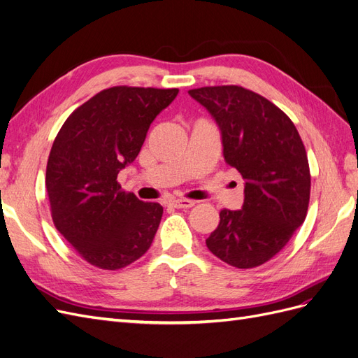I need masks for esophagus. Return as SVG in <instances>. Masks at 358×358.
Masks as SVG:
<instances>
[{
    "label": "esophagus",
    "mask_w": 358,
    "mask_h": 358,
    "mask_svg": "<svg viewBox=\"0 0 358 358\" xmlns=\"http://www.w3.org/2000/svg\"><path fill=\"white\" fill-rule=\"evenodd\" d=\"M194 204H196V201L188 200V199H176V200H171L169 203V206H171V208H175V209H189Z\"/></svg>",
    "instance_id": "esophagus-1"
}]
</instances>
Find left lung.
Segmentation results:
<instances>
[{"label": "left lung", "mask_w": 358, "mask_h": 358, "mask_svg": "<svg viewBox=\"0 0 358 358\" xmlns=\"http://www.w3.org/2000/svg\"><path fill=\"white\" fill-rule=\"evenodd\" d=\"M188 94L215 119L224 159L245 179L242 209L221 210L206 245L233 267H257L275 257L306 218L305 146L282 110L242 86H206Z\"/></svg>", "instance_id": "8db88e82"}]
</instances>
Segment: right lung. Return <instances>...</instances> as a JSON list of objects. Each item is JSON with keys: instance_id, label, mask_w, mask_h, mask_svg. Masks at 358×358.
Returning <instances> with one entry per match:
<instances>
[{"instance_id": "right-lung-1", "label": "right lung", "mask_w": 358, "mask_h": 358, "mask_svg": "<svg viewBox=\"0 0 358 358\" xmlns=\"http://www.w3.org/2000/svg\"><path fill=\"white\" fill-rule=\"evenodd\" d=\"M178 92L104 90L67 117L52 145L46 188L53 222L95 267L122 268L152 245L162 206L127 194L116 179L136 159L150 124Z\"/></svg>"}]
</instances>
